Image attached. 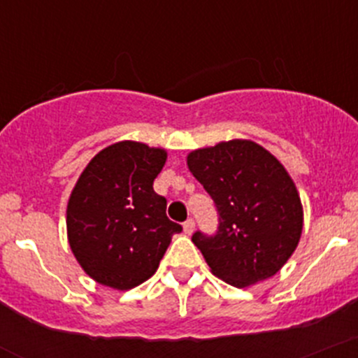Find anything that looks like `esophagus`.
<instances>
[{
	"instance_id": "obj_1",
	"label": "esophagus",
	"mask_w": 358,
	"mask_h": 358,
	"mask_svg": "<svg viewBox=\"0 0 358 358\" xmlns=\"http://www.w3.org/2000/svg\"><path fill=\"white\" fill-rule=\"evenodd\" d=\"M182 229H184V234H193V231H194V220L193 219H187L186 222H184V226H182Z\"/></svg>"
}]
</instances>
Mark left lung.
Returning a JSON list of instances; mask_svg holds the SVG:
<instances>
[{"mask_svg": "<svg viewBox=\"0 0 358 358\" xmlns=\"http://www.w3.org/2000/svg\"><path fill=\"white\" fill-rule=\"evenodd\" d=\"M186 162L219 210L215 236L193 234L212 274L246 288L281 271L303 229V206L285 165L250 139L194 150Z\"/></svg>", "mask_w": 358, "mask_h": 358, "instance_id": "left-lung-1", "label": "left lung"}]
</instances>
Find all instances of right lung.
<instances>
[{
  "label": "right lung",
  "mask_w": 358,
  "mask_h": 358,
  "mask_svg": "<svg viewBox=\"0 0 358 358\" xmlns=\"http://www.w3.org/2000/svg\"><path fill=\"white\" fill-rule=\"evenodd\" d=\"M167 162L164 148L119 141L91 158L67 203V238L83 271L98 285L127 291L157 272L172 236L167 200L153 180Z\"/></svg>",
  "instance_id": "add662e5"
}]
</instances>
